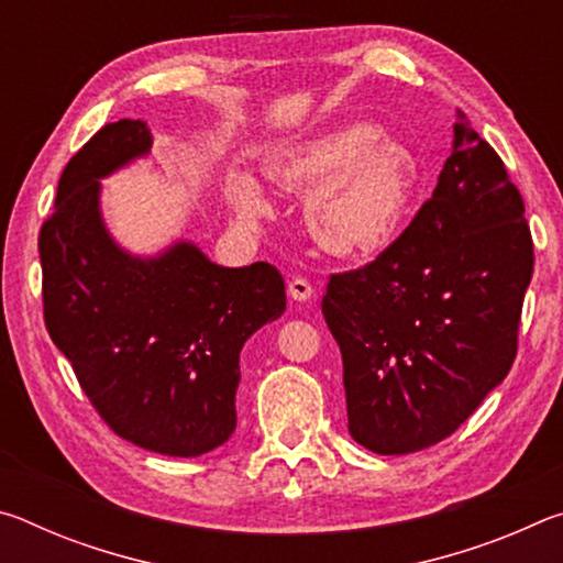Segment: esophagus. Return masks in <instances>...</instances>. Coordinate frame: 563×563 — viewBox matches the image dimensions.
Instances as JSON below:
<instances>
[{"mask_svg": "<svg viewBox=\"0 0 563 563\" xmlns=\"http://www.w3.org/2000/svg\"><path fill=\"white\" fill-rule=\"evenodd\" d=\"M288 295L298 302H308L312 298V285L305 278H292L288 283Z\"/></svg>", "mask_w": 563, "mask_h": 563, "instance_id": "obj_1", "label": "esophagus"}]
</instances>
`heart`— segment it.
Listing matches in <instances>:
<instances>
[{
	"label": "heart",
	"mask_w": 563,
	"mask_h": 563,
	"mask_svg": "<svg viewBox=\"0 0 563 563\" xmlns=\"http://www.w3.org/2000/svg\"><path fill=\"white\" fill-rule=\"evenodd\" d=\"M268 176L305 198L310 235L340 258H365L395 235L417 180V161L402 141L373 123H345L278 151ZM228 201L245 218L265 211L247 176L228 184Z\"/></svg>",
	"instance_id": "1"
}]
</instances>
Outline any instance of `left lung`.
Returning <instances> with one entry per match:
<instances>
[{
	"label": "left lung",
	"instance_id": "1",
	"mask_svg": "<svg viewBox=\"0 0 563 563\" xmlns=\"http://www.w3.org/2000/svg\"><path fill=\"white\" fill-rule=\"evenodd\" d=\"M432 198L373 263L330 275L352 440L375 454L442 442L517 357L533 243L504 161L460 113Z\"/></svg>",
	"mask_w": 563,
	"mask_h": 563
}]
</instances>
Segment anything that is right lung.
I'll return each instance as SVG.
<instances>
[{
	"instance_id": "obj_1",
	"label": "right lung",
	"mask_w": 563,
	"mask_h": 563,
	"mask_svg": "<svg viewBox=\"0 0 563 563\" xmlns=\"http://www.w3.org/2000/svg\"><path fill=\"white\" fill-rule=\"evenodd\" d=\"M151 144L144 121L121 119L66 164L40 231L44 322L113 432L148 452L198 456L233 434L241 350L283 316L285 283L271 263L223 268L186 241L156 258L113 243L99 178Z\"/></svg>"
}]
</instances>
